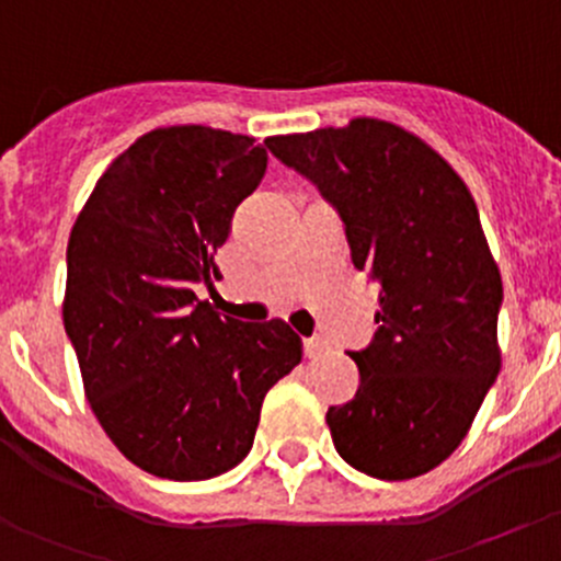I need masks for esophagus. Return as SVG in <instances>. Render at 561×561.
<instances>
[{"label":"esophagus","instance_id":"34e87169","mask_svg":"<svg viewBox=\"0 0 561 561\" xmlns=\"http://www.w3.org/2000/svg\"><path fill=\"white\" fill-rule=\"evenodd\" d=\"M322 350H325V344H322L320 339H304V355H307V358H317Z\"/></svg>","mask_w":561,"mask_h":561}]
</instances>
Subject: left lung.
<instances>
[{
  "label": "left lung",
  "mask_w": 561,
  "mask_h": 561,
  "mask_svg": "<svg viewBox=\"0 0 561 561\" xmlns=\"http://www.w3.org/2000/svg\"><path fill=\"white\" fill-rule=\"evenodd\" d=\"M344 222L350 257L380 285L360 386L325 415L350 467L380 480L432 472L467 437L502 366V276L450 162L410 129L358 116L265 138Z\"/></svg>",
  "instance_id": "8db88e82"
}]
</instances>
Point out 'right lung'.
I'll use <instances>...</instances> for the list:
<instances>
[{
	"label": "right lung",
	"mask_w": 561,
	"mask_h": 561,
	"mask_svg": "<svg viewBox=\"0 0 561 561\" xmlns=\"http://www.w3.org/2000/svg\"><path fill=\"white\" fill-rule=\"evenodd\" d=\"M268 151L249 135L175 124L140 135L94 184L67 241L61 317L83 393L144 472L208 480L241 463L265 393L301 364L282 320L219 317L195 287Z\"/></svg>",
	"instance_id": "1"
}]
</instances>
